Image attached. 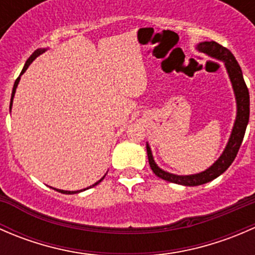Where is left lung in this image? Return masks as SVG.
<instances>
[{
    "mask_svg": "<svg viewBox=\"0 0 255 255\" xmlns=\"http://www.w3.org/2000/svg\"><path fill=\"white\" fill-rule=\"evenodd\" d=\"M196 49L200 53L206 54L207 56L217 59V60H222L225 64L228 76L232 82L233 91H235L236 102H237V117H236L232 133H231V137L223 153L210 168L202 173L192 174V175H175V174L163 170L154 161L150 146L146 143V154H148L149 165H150L153 173L160 179L166 180L169 182H174V184L185 185V186H197V185L206 184V182L212 181L213 179L225 173L237 156L242 140L244 138V133H246L247 125L249 122V91L246 82H244L241 66L233 56V54L227 48L222 47L213 40L199 43Z\"/></svg>",
    "mask_w": 255,
    "mask_h": 255,
    "instance_id": "8db88e82",
    "label": "left lung"
}]
</instances>
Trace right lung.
<instances>
[{
    "mask_svg": "<svg viewBox=\"0 0 255 255\" xmlns=\"http://www.w3.org/2000/svg\"><path fill=\"white\" fill-rule=\"evenodd\" d=\"M45 50H47V49H37V50H35L34 53H33L32 55H30L29 58H28V60L25 61V64H24V66H23V69H22V73H20V75H23V74L25 73V70H27V69H28V66H29L30 64L33 63V60H34V59L37 58V56H39L40 54H42V53H44ZM20 75L18 76L16 81H14V85H13V90H12L11 104H9V111H11V109H12V102H13V97H14V94H16V89H17V86H18V82H19V80H20ZM105 176H106V175H105ZM105 176H104V177H105ZM104 177H102V179H100L99 181H97V182H95V184H94V185H91V186H90V187H92V186H96L97 184H100V182H101L102 180H104ZM90 187H86V189H90ZM86 189L78 190V191H65V190H59V189H54V190H56V191L61 192V194H66V195H73V194H78V192L85 191V190H86Z\"/></svg>",
    "mask_w": 255,
    "mask_h": 255,
    "instance_id": "add662e5",
    "label": "right lung"
}]
</instances>
